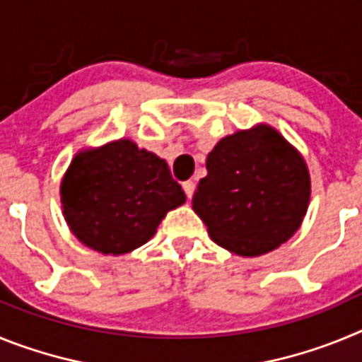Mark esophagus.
I'll use <instances>...</instances> for the list:
<instances>
[{
    "label": "esophagus",
    "mask_w": 362,
    "mask_h": 362,
    "mask_svg": "<svg viewBox=\"0 0 362 362\" xmlns=\"http://www.w3.org/2000/svg\"><path fill=\"white\" fill-rule=\"evenodd\" d=\"M183 190H185V194H187L188 199H190V197L194 196V190H196V183H194V181H185Z\"/></svg>",
    "instance_id": "esophagus-1"
}]
</instances>
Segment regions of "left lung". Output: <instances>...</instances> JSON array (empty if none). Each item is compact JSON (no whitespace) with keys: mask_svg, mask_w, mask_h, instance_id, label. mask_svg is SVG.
Here are the masks:
<instances>
[{"mask_svg":"<svg viewBox=\"0 0 362 362\" xmlns=\"http://www.w3.org/2000/svg\"><path fill=\"white\" fill-rule=\"evenodd\" d=\"M310 170L299 150L267 123L223 137L192 197L214 243L241 257L279 248L310 204Z\"/></svg>","mask_w":362,"mask_h":362,"instance_id":"1","label":"left lung"}]
</instances>
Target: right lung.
I'll return each instance as SVG.
<instances>
[{"label": "right lung", "mask_w": 362, "mask_h": 362, "mask_svg": "<svg viewBox=\"0 0 362 362\" xmlns=\"http://www.w3.org/2000/svg\"><path fill=\"white\" fill-rule=\"evenodd\" d=\"M59 196L70 232L103 255L129 254L148 243L166 214L187 201L165 159L124 137L79 150Z\"/></svg>", "instance_id": "right-lung-1"}]
</instances>
